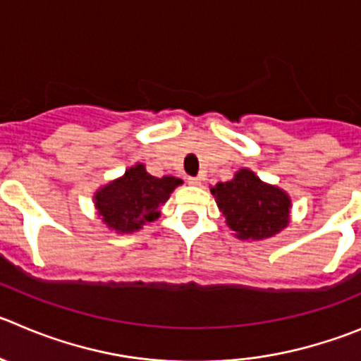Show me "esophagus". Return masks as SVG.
I'll return each mask as SVG.
<instances>
[{
    "label": "esophagus",
    "mask_w": 361,
    "mask_h": 361,
    "mask_svg": "<svg viewBox=\"0 0 361 361\" xmlns=\"http://www.w3.org/2000/svg\"><path fill=\"white\" fill-rule=\"evenodd\" d=\"M188 184H191V186H200L202 184V177H190L188 178Z\"/></svg>",
    "instance_id": "esophagus-1"
}]
</instances>
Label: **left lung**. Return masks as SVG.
Masks as SVG:
<instances>
[{
  "instance_id": "left-lung-1",
  "label": "left lung",
  "mask_w": 361,
  "mask_h": 361,
  "mask_svg": "<svg viewBox=\"0 0 361 361\" xmlns=\"http://www.w3.org/2000/svg\"><path fill=\"white\" fill-rule=\"evenodd\" d=\"M211 195L238 240H267L290 224V195L263 183L249 168H240L231 180L211 188Z\"/></svg>"
}]
</instances>
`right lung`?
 <instances>
[{
	"label": "right lung",
	"mask_w": 361,
	"mask_h": 361,
	"mask_svg": "<svg viewBox=\"0 0 361 361\" xmlns=\"http://www.w3.org/2000/svg\"><path fill=\"white\" fill-rule=\"evenodd\" d=\"M180 184V178L171 175L154 177L143 163H135L121 177L98 188L92 195V202L109 231L132 234L157 220L161 206Z\"/></svg>",
	"instance_id": "add662e5"
}]
</instances>
